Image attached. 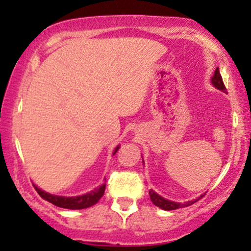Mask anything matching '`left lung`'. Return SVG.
Masks as SVG:
<instances>
[{
    "instance_id": "left-lung-1",
    "label": "left lung",
    "mask_w": 251,
    "mask_h": 251,
    "mask_svg": "<svg viewBox=\"0 0 251 251\" xmlns=\"http://www.w3.org/2000/svg\"><path fill=\"white\" fill-rule=\"evenodd\" d=\"M211 82L215 87L219 88V90H221V91H224V92H226V87H225V83H224V81H222V76H221V74H220L219 68H216V70H215V74L211 78ZM149 197H151V203L155 205V206L160 207V209H163V210H175V209H181V207H186V206H189V205L194 204L196 201H198L201 197H204V194L199 199H196V201H187V203H184V204L175 203V201H168V199L163 198V197H160L159 194H156L153 189H151V191H149Z\"/></svg>"
}]
</instances>
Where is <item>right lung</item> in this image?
I'll list each match as a JSON object with an SVG mask.
<instances>
[{"mask_svg": "<svg viewBox=\"0 0 251 251\" xmlns=\"http://www.w3.org/2000/svg\"><path fill=\"white\" fill-rule=\"evenodd\" d=\"M119 147H116L115 151H114L113 154H115L118 151ZM35 189H36L37 193L40 194L42 199L50 201L55 206L64 207V209H72V210H77V209H86V207H90L92 205L97 204L98 201L103 197L105 191V184L98 187L95 191L90 192L87 194H83V196L78 197H59V196H53V194L46 193L42 189L37 188L36 186H34Z\"/></svg>", "mask_w": 251, "mask_h": 251, "instance_id": "right-lung-1", "label": "right lung"}]
</instances>
